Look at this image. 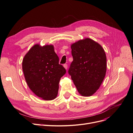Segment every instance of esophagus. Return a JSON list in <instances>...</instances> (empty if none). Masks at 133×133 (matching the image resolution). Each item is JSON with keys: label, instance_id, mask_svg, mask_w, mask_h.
<instances>
[{"label": "esophagus", "instance_id": "34e87169", "mask_svg": "<svg viewBox=\"0 0 133 133\" xmlns=\"http://www.w3.org/2000/svg\"><path fill=\"white\" fill-rule=\"evenodd\" d=\"M63 66L64 67V68H65L66 70L68 69V65H67L66 64H64L63 65Z\"/></svg>", "mask_w": 133, "mask_h": 133}]
</instances>
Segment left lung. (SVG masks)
I'll list each match as a JSON object with an SVG mask.
<instances>
[{
	"label": "left lung",
	"instance_id": "8db88e82",
	"mask_svg": "<svg viewBox=\"0 0 133 133\" xmlns=\"http://www.w3.org/2000/svg\"><path fill=\"white\" fill-rule=\"evenodd\" d=\"M73 61L68 73L78 92L91 96L103 82L107 71V57L102 47L93 40L86 38L71 46Z\"/></svg>",
	"mask_w": 133,
	"mask_h": 133
}]
</instances>
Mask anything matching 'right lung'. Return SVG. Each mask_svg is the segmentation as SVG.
I'll list each match as a JSON object with an SVG mask.
<instances>
[{
	"label": "right lung",
	"instance_id": "obj_1",
	"mask_svg": "<svg viewBox=\"0 0 133 133\" xmlns=\"http://www.w3.org/2000/svg\"><path fill=\"white\" fill-rule=\"evenodd\" d=\"M22 69L29 87L37 96L45 100L56 97L66 70L59 64L53 45H34L24 57Z\"/></svg>",
	"mask_w": 133,
	"mask_h": 133
}]
</instances>
